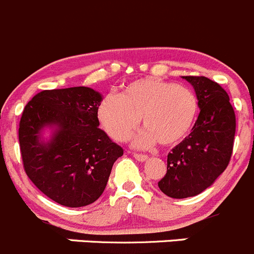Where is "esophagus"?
I'll return each mask as SVG.
<instances>
[{
  "label": "esophagus",
  "mask_w": 254,
  "mask_h": 254,
  "mask_svg": "<svg viewBox=\"0 0 254 254\" xmlns=\"http://www.w3.org/2000/svg\"><path fill=\"white\" fill-rule=\"evenodd\" d=\"M132 156H134L137 161H146V160L149 159V156H147V155L137 154V152H134V154H132Z\"/></svg>",
  "instance_id": "obj_1"
}]
</instances>
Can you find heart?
I'll list each match as a JSON object with an SVG mask.
<instances>
[{"label":"heart","instance_id":"1","mask_svg":"<svg viewBox=\"0 0 254 254\" xmlns=\"http://www.w3.org/2000/svg\"><path fill=\"white\" fill-rule=\"evenodd\" d=\"M198 103L190 88L156 78L129 83L119 97L105 95L98 107V120L115 141H127L140 124L146 130L136 144L150 146L155 141L172 145L184 139L197 114Z\"/></svg>","mask_w":254,"mask_h":254}]
</instances>
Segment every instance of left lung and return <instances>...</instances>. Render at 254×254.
<instances>
[{
  "label": "left lung",
  "mask_w": 254,
  "mask_h": 254,
  "mask_svg": "<svg viewBox=\"0 0 254 254\" xmlns=\"http://www.w3.org/2000/svg\"><path fill=\"white\" fill-rule=\"evenodd\" d=\"M195 88L200 114L185 140L167 155L166 175L159 189L172 198L201 193L230 164L236 115L230 97L218 83L198 75L184 77Z\"/></svg>",
  "instance_id": "left-lung-1"
}]
</instances>
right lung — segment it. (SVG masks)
I'll list each match as a JSON object with an SVG mask.
<instances>
[{
	"instance_id": "right-lung-1",
	"label": "right lung",
	"mask_w": 254,
	"mask_h": 254,
	"mask_svg": "<svg viewBox=\"0 0 254 254\" xmlns=\"http://www.w3.org/2000/svg\"><path fill=\"white\" fill-rule=\"evenodd\" d=\"M102 95L87 87L37 93L24 107L18 140L27 176L47 197L67 207H83L102 196L122 146L99 129ZM56 125L47 144L41 127Z\"/></svg>"
}]
</instances>
